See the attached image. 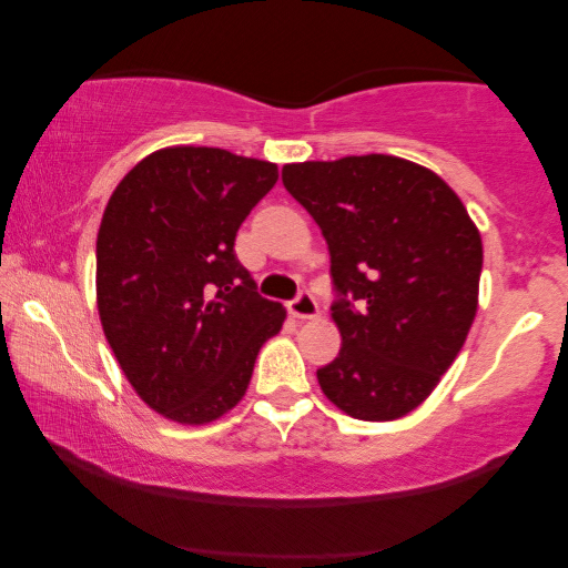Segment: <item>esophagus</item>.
Instances as JSON below:
<instances>
[{
	"mask_svg": "<svg viewBox=\"0 0 568 568\" xmlns=\"http://www.w3.org/2000/svg\"><path fill=\"white\" fill-rule=\"evenodd\" d=\"M290 313L294 317H300V321H313L317 317V302L310 292H300L297 297L290 302Z\"/></svg>",
	"mask_w": 568,
	"mask_h": 568,
	"instance_id": "obj_1",
	"label": "esophagus"
}]
</instances>
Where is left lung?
Listing matches in <instances>:
<instances>
[{"instance_id":"left-lung-1","label":"left lung","mask_w":568,"mask_h":568,"mask_svg":"<svg viewBox=\"0 0 568 568\" xmlns=\"http://www.w3.org/2000/svg\"><path fill=\"white\" fill-rule=\"evenodd\" d=\"M282 181L331 253L341 352L317 369L325 398L362 422L410 414L478 310L484 245L468 209L437 173L393 154L292 162Z\"/></svg>"}]
</instances>
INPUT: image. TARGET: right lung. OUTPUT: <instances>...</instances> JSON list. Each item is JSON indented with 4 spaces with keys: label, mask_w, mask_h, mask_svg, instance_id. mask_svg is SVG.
Instances as JSON below:
<instances>
[{
    "label": "right lung",
    "mask_w": 568,
    "mask_h": 568,
    "mask_svg": "<svg viewBox=\"0 0 568 568\" xmlns=\"http://www.w3.org/2000/svg\"><path fill=\"white\" fill-rule=\"evenodd\" d=\"M274 162L168 146L134 165L98 230V313L123 375L152 410L209 424L235 408L286 310L255 292L235 255Z\"/></svg>",
    "instance_id": "obj_1"
}]
</instances>
